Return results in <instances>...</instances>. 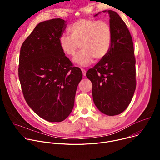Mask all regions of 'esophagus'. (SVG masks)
Instances as JSON below:
<instances>
[{"mask_svg":"<svg viewBox=\"0 0 160 160\" xmlns=\"http://www.w3.org/2000/svg\"><path fill=\"white\" fill-rule=\"evenodd\" d=\"M81 70L82 72V73H83V76H85L86 75V70L85 69H83V68H81Z\"/></svg>","mask_w":160,"mask_h":160,"instance_id":"1","label":"esophagus"}]
</instances>
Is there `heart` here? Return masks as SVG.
<instances>
[{
	"instance_id": "1",
	"label": "heart",
	"mask_w": 160,
	"mask_h": 160,
	"mask_svg": "<svg viewBox=\"0 0 160 160\" xmlns=\"http://www.w3.org/2000/svg\"><path fill=\"white\" fill-rule=\"evenodd\" d=\"M68 32L70 36L62 35L59 37V46L65 54L73 56L80 44L82 49L73 61L82 66L89 64L94 58L102 59L110 49L112 28L105 20L79 19L69 27Z\"/></svg>"
}]
</instances>
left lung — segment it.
Wrapping results in <instances>:
<instances>
[{
    "label": "left lung",
    "instance_id": "obj_1",
    "mask_svg": "<svg viewBox=\"0 0 160 160\" xmlns=\"http://www.w3.org/2000/svg\"><path fill=\"white\" fill-rule=\"evenodd\" d=\"M108 12L112 28L110 49L86 76L92 82L96 107L105 115L114 116L124 111L133 98L136 88L135 58L132 38L125 22L116 12Z\"/></svg>",
    "mask_w": 160,
    "mask_h": 160
}]
</instances>
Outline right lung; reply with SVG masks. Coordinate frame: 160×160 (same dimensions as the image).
Wrapping results in <instances>:
<instances>
[{"mask_svg":"<svg viewBox=\"0 0 160 160\" xmlns=\"http://www.w3.org/2000/svg\"><path fill=\"white\" fill-rule=\"evenodd\" d=\"M66 22L61 18L40 22L20 50L18 76L24 98L37 115L51 122L69 116L82 78L80 68L73 66L59 46Z\"/></svg>","mask_w":160,"mask_h":160,"instance_id":"1","label":"right lung"}]
</instances>
